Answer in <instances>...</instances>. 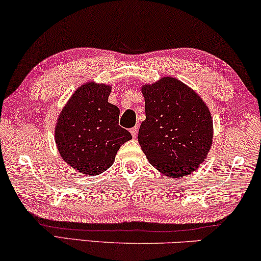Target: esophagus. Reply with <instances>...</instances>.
Returning <instances> with one entry per match:
<instances>
[{
	"instance_id": "34e87169",
	"label": "esophagus",
	"mask_w": 261,
	"mask_h": 261,
	"mask_svg": "<svg viewBox=\"0 0 261 261\" xmlns=\"http://www.w3.org/2000/svg\"><path fill=\"white\" fill-rule=\"evenodd\" d=\"M138 130H139V126H135L134 128H132L130 129V134H132V137H133V139L138 137Z\"/></svg>"
}]
</instances>
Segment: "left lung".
I'll return each instance as SVG.
<instances>
[{
	"mask_svg": "<svg viewBox=\"0 0 261 261\" xmlns=\"http://www.w3.org/2000/svg\"><path fill=\"white\" fill-rule=\"evenodd\" d=\"M146 120L138 141L160 172L180 178L197 170L213 142L209 108L196 92L176 78L164 77L141 87Z\"/></svg>",
	"mask_w": 261,
	"mask_h": 261,
	"instance_id": "left-lung-1",
	"label": "left lung"
}]
</instances>
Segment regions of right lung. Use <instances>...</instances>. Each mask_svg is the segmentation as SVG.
<instances>
[{
	"instance_id": "obj_1",
	"label": "right lung",
	"mask_w": 261,
	"mask_h": 261,
	"mask_svg": "<svg viewBox=\"0 0 261 261\" xmlns=\"http://www.w3.org/2000/svg\"><path fill=\"white\" fill-rule=\"evenodd\" d=\"M109 85L85 83L64 107L56 126V144L67 165L97 176L113 165L119 148L130 140L119 126L120 110L108 102Z\"/></svg>"
}]
</instances>
